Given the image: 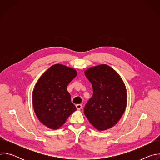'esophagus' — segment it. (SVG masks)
<instances>
[{
  "mask_svg": "<svg viewBox=\"0 0 160 160\" xmlns=\"http://www.w3.org/2000/svg\"><path fill=\"white\" fill-rule=\"evenodd\" d=\"M76 108H77V109H78V110H80V109H81L82 108V104H77L76 105Z\"/></svg>",
  "mask_w": 160,
  "mask_h": 160,
  "instance_id": "obj_1",
  "label": "esophagus"
}]
</instances>
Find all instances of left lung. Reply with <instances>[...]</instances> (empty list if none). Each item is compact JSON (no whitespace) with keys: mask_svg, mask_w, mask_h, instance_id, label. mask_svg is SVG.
I'll list each match as a JSON object with an SVG mask.
<instances>
[{"mask_svg":"<svg viewBox=\"0 0 160 160\" xmlns=\"http://www.w3.org/2000/svg\"><path fill=\"white\" fill-rule=\"evenodd\" d=\"M85 75L92 83L93 95L84 108L89 122L101 131L115 126L127 103V89L119 74L107 64L89 68Z\"/></svg>","mask_w":160,"mask_h":160,"instance_id":"1","label":"left lung"}]
</instances>
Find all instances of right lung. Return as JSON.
<instances>
[{
	"label": "right lung",
	"instance_id": "right-lung-1",
	"mask_svg": "<svg viewBox=\"0 0 160 160\" xmlns=\"http://www.w3.org/2000/svg\"><path fill=\"white\" fill-rule=\"evenodd\" d=\"M77 75L74 68L56 64L38 80L33 90L32 102L37 117L45 126L58 129L77 110L67 90L68 85Z\"/></svg>",
	"mask_w": 160,
	"mask_h": 160
}]
</instances>
